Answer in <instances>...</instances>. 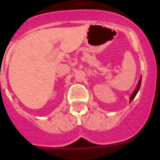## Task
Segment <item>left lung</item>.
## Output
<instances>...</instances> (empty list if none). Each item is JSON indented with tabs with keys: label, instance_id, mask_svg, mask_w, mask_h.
<instances>
[{
	"label": "left lung",
	"instance_id": "8db88e82",
	"mask_svg": "<svg viewBox=\"0 0 160 160\" xmlns=\"http://www.w3.org/2000/svg\"><path fill=\"white\" fill-rule=\"evenodd\" d=\"M141 82H142V77H140V78H139V80H138V84H137L136 87H135V90L133 91V93L131 94V97H130V102H131V101H132L134 98H135V97L136 96V94H138V90H139V88H140V86H141Z\"/></svg>",
	"mask_w": 160,
	"mask_h": 160
}]
</instances>
